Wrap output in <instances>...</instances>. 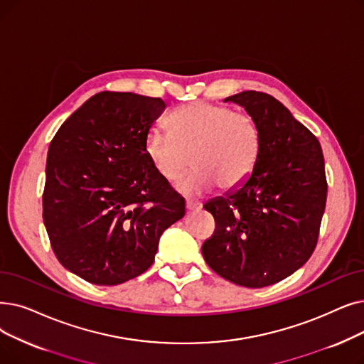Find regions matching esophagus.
<instances>
[{
  "instance_id": "obj_1",
  "label": "esophagus",
  "mask_w": 364,
  "mask_h": 364,
  "mask_svg": "<svg viewBox=\"0 0 364 364\" xmlns=\"http://www.w3.org/2000/svg\"><path fill=\"white\" fill-rule=\"evenodd\" d=\"M186 208L188 211H196V210H200L202 208V202L199 200H192V199H187L186 200Z\"/></svg>"
}]
</instances>
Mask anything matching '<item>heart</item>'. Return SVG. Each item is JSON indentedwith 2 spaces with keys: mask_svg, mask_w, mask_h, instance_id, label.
<instances>
[{
  "mask_svg": "<svg viewBox=\"0 0 364 364\" xmlns=\"http://www.w3.org/2000/svg\"><path fill=\"white\" fill-rule=\"evenodd\" d=\"M168 131L153 128L144 150L150 164L168 181H178L191 166L195 169L178 184L186 195L223 191L241 186L255 171L262 151V132L256 119L230 107L195 101L178 107L166 119Z\"/></svg>",
  "mask_w": 364,
  "mask_h": 364,
  "instance_id": "b5f03b06",
  "label": "heart"
}]
</instances>
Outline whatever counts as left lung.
Wrapping results in <instances>:
<instances>
[{
  "instance_id": "8db88e82",
  "label": "left lung",
  "mask_w": 364,
  "mask_h": 364,
  "mask_svg": "<svg viewBox=\"0 0 364 364\" xmlns=\"http://www.w3.org/2000/svg\"><path fill=\"white\" fill-rule=\"evenodd\" d=\"M225 101L256 119L262 151L236 191L203 205L215 230L202 255L220 277L260 289L296 272L318 242L327 199L324 156L317 136L271 95L245 90Z\"/></svg>"
}]
</instances>
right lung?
Wrapping results in <instances>:
<instances>
[{"mask_svg": "<svg viewBox=\"0 0 364 364\" xmlns=\"http://www.w3.org/2000/svg\"><path fill=\"white\" fill-rule=\"evenodd\" d=\"M166 104L100 92L62 123L46 162L43 221L56 259L98 286L146 272L164 230L186 213L157 173L146 136Z\"/></svg>", "mask_w": 364, "mask_h": 364, "instance_id": "1", "label": "right lung"}]
</instances>
